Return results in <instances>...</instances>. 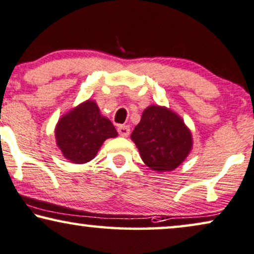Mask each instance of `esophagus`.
Listing matches in <instances>:
<instances>
[{"instance_id":"esophagus-1","label":"esophagus","mask_w":254,"mask_h":254,"mask_svg":"<svg viewBox=\"0 0 254 254\" xmlns=\"http://www.w3.org/2000/svg\"><path fill=\"white\" fill-rule=\"evenodd\" d=\"M117 131H119L120 135H122V137H127L128 133H130V127H128V126H119V127H117Z\"/></svg>"}]
</instances>
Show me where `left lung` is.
<instances>
[{
    "instance_id": "1",
    "label": "left lung",
    "mask_w": 254,
    "mask_h": 254,
    "mask_svg": "<svg viewBox=\"0 0 254 254\" xmlns=\"http://www.w3.org/2000/svg\"><path fill=\"white\" fill-rule=\"evenodd\" d=\"M131 139L142 161L152 170H174L192 147L191 132L182 119L164 107L151 106L142 113Z\"/></svg>"
}]
</instances>
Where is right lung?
I'll list each match as a JSON object with an SVG mask.
<instances>
[{"mask_svg":"<svg viewBox=\"0 0 254 254\" xmlns=\"http://www.w3.org/2000/svg\"><path fill=\"white\" fill-rule=\"evenodd\" d=\"M55 135L67 160L86 163L94 159L106 139L116 137L117 131L108 119L100 115L96 103L87 100L59 121Z\"/></svg>","mask_w":254,"mask_h":254,"instance_id":"obj_1","label":"right lung"}]
</instances>
